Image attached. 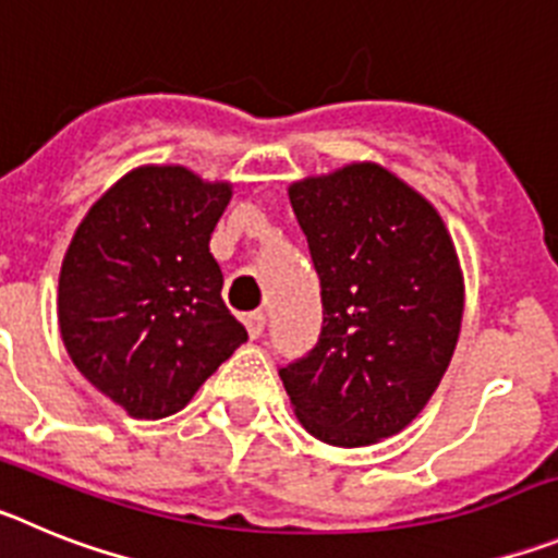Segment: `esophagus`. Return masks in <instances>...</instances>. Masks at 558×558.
Instances as JSON below:
<instances>
[{
    "label": "esophagus",
    "mask_w": 558,
    "mask_h": 558,
    "mask_svg": "<svg viewBox=\"0 0 558 558\" xmlns=\"http://www.w3.org/2000/svg\"><path fill=\"white\" fill-rule=\"evenodd\" d=\"M245 327H248V335L251 338H259V335L265 332V313L263 310H254V313L245 315Z\"/></svg>",
    "instance_id": "34e87169"
}]
</instances>
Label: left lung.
Returning a JSON list of instances; mask_svg holds the SVG:
<instances>
[{
    "instance_id": "8db88e82",
    "label": "left lung",
    "mask_w": 558,
    "mask_h": 558,
    "mask_svg": "<svg viewBox=\"0 0 558 558\" xmlns=\"http://www.w3.org/2000/svg\"><path fill=\"white\" fill-rule=\"evenodd\" d=\"M288 195L324 327L279 377L310 436L377 445L411 425L450 366L463 318L456 245L436 206L374 161L293 181Z\"/></svg>"
}]
</instances>
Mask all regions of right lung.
<instances>
[{"mask_svg":"<svg viewBox=\"0 0 558 558\" xmlns=\"http://www.w3.org/2000/svg\"><path fill=\"white\" fill-rule=\"evenodd\" d=\"M229 181L145 165L102 192L58 279V327L77 372L133 418H165L195 397L248 332L220 299L209 240Z\"/></svg>","mask_w":558,"mask_h":558,"instance_id":"1","label":"right lung"}]
</instances>
